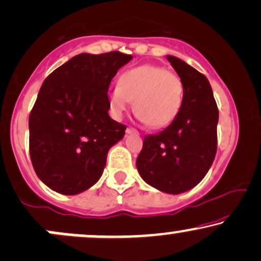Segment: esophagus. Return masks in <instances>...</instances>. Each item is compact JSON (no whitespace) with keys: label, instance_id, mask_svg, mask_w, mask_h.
Instances as JSON below:
<instances>
[{"label":"esophagus","instance_id":"34e87169","mask_svg":"<svg viewBox=\"0 0 261 261\" xmlns=\"http://www.w3.org/2000/svg\"><path fill=\"white\" fill-rule=\"evenodd\" d=\"M125 133H127V134H138V130L134 129V128H132V127H128L127 130H125Z\"/></svg>","mask_w":261,"mask_h":261}]
</instances>
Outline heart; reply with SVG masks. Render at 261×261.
Returning <instances> with one entry per match:
<instances>
[{"label":"heart","instance_id":"b5f03b06","mask_svg":"<svg viewBox=\"0 0 261 261\" xmlns=\"http://www.w3.org/2000/svg\"><path fill=\"white\" fill-rule=\"evenodd\" d=\"M185 85L178 74L152 64L127 69L109 93L110 109L121 117L134 101V112L150 128L166 127L178 115Z\"/></svg>","mask_w":261,"mask_h":261}]
</instances>
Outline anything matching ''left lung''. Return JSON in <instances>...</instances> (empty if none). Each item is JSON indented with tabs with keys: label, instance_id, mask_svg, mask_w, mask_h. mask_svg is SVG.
<instances>
[{
	"label": "left lung",
	"instance_id": "1",
	"mask_svg": "<svg viewBox=\"0 0 261 261\" xmlns=\"http://www.w3.org/2000/svg\"><path fill=\"white\" fill-rule=\"evenodd\" d=\"M167 60L185 85L182 107L168 127L144 138L137 168L149 186L180 194L194 188L213 165L219 110L206 76L179 58Z\"/></svg>",
	"mask_w": 261,
	"mask_h": 261
}]
</instances>
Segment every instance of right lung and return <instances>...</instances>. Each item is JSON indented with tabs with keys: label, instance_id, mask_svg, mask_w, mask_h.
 Masks as SVG:
<instances>
[{
	"label": "right lung",
	"instance_id": "obj_1",
	"mask_svg": "<svg viewBox=\"0 0 261 261\" xmlns=\"http://www.w3.org/2000/svg\"><path fill=\"white\" fill-rule=\"evenodd\" d=\"M132 58L118 51L76 55L42 83L29 116V151L52 191L79 194L100 179L107 152L125 132L109 116L107 91Z\"/></svg>",
	"mask_w": 261,
	"mask_h": 261
}]
</instances>
